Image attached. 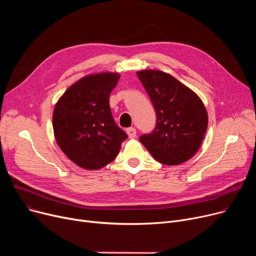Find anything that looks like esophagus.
Returning <instances> with one entry per match:
<instances>
[{"instance_id": "1", "label": "esophagus", "mask_w": 256, "mask_h": 256, "mask_svg": "<svg viewBox=\"0 0 256 256\" xmlns=\"http://www.w3.org/2000/svg\"><path fill=\"white\" fill-rule=\"evenodd\" d=\"M126 134H128V138L132 139V138L136 137L137 132H136V128H126Z\"/></svg>"}]
</instances>
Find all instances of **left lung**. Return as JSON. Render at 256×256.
<instances>
[{
    "label": "left lung",
    "mask_w": 256,
    "mask_h": 256,
    "mask_svg": "<svg viewBox=\"0 0 256 256\" xmlns=\"http://www.w3.org/2000/svg\"><path fill=\"white\" fill-rule=\"evenodd\" d=\"M156 109L154 130L139 140L154 160L178 165L198 150L208 128L206 106L197 94L171 74L146 70L137 72Z\"/></svg>",
    "instance_id": "1"
}]
</instances>
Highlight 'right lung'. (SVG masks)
<instances>
[{"mask_svg": "<svg viewBox=\"0 0 256 256\" xmlns=\"http://www.w3.org/2000/svg\"><path fill=\"white\" fill-rule=\"evenodd\" d=\"M120 76L89 74L59 98L52 113L57 144L74 164L98 170L113 162L128 135L113 119L109 98Z\"/></svg>", "mask_w": 256, "mask_h": 256, "instance_id": "add662e5", "label": "right lung"}]
</instances>
